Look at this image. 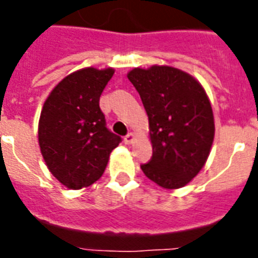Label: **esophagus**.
Returning a JSON list of instances; mask_svg holds the SVG:
<instances>
[{"label":"esophagus","instance_id":"obj_1","mask_svg":"<svg viewBox=\"0 0 258 258\" xmlns=\"http://www.w3.org/2000/svg\"><path fill=\"white\" fill-rule=\"evenodd\" d=\"M134 141H135V135H134L133 133L127 134L124 137V143L125 145H131V143H134Z\"/></svg>","mask_w":258,"mask_h":258}]
</instances>
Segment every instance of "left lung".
<instances>
[{"label":"left lung","mask_w":258,"mask_h":258,"mask_svg":"<svg viewBox=\"0 0 258 258\" xmlns=\"http://www.w3.org/2000/svg\"><path fill=\"white\" fill-rule=\"evenodd\" d=\"M127 78L141 95L153 143V157L141 169L162 187H183L205 166L214 139V116L204 87L167 66L134 68Z\"/></svg>","instance_id":"8db88e82"}]
</instances>
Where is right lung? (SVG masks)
<instances>
[{"label":"right lung","instance_id":"right-lung-1","mask_svg":"<svg viewBox=\"0 0 258 258\" xmlns=\"http://www.w3.org/2000/svg\"><path fill=\"white\" fill-rule=\"evenodd\" d=\"M112 68H84L52 89L38 121V145L56 179L72 190L91 186L104 172L109 154L121 142L105 125L99 107Z\"/></svg>","mask_w":258,"mask_h":258}]
</instances>
